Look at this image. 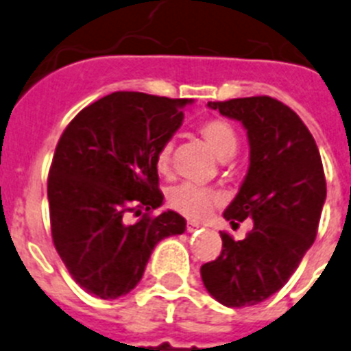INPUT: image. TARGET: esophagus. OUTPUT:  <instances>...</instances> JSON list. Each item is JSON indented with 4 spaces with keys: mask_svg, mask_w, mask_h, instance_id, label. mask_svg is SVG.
I'll return each mask as SVG.
<instances>
[{
    "mask_svg": "<svg viewBox=\"0 0 351 351\" xmlns=\"http://www.w3.org/2000/svg\"><path fill=\"white\" fill-rule=\"evenodd\" d=\"M198 228H199L198 223H194V221H189V223H187V232H194V230H198Z\"/></svg>",
    "mask_w": 351,
    "mask_h": 351,
    "instance_id": "1",
    "label": "esophagus"
}]
</instances>
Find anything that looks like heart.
I'll return each mask as SVG.
<instances>
[{"mask_svg": "<svg viewBox=\"0 0 351 351\" xmlns=\"http://www.w3.org/2000/svg\"><path fill=\"white\" fill-rule=\"evenodd\" d=\"M199 135L207 143L212 153L219 160H230L237 149H239V137L237 132L230 123L223 119H208L199 126ZM171 158H173V143L162 144V148L157 153V169L160 173H169ZM169 205L176 212H180L191 219H202L210 212L214 203L217 202V196L212 191L202 189L196 185L182 184L175 189L169 191Z\"/></svg>", "mask_w": 351, "mask_h": 351, "instance_id": "obj_1", "label": "heart"}]
</instances>
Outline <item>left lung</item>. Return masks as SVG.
Listing matches in <instances>:
<instances>
[{
    "mask_svg": "<svg viewBox=\"0 0 351 351\" xmlns=\"http://www.w3.org/2000/svg\"><path fill=\"white\" fill-rule=\"evenodd\" d=\"M237 119L250 141V169L225 219H252L243 241L221 232L223 250L199 273L208 293L226 307L269 298L291 278L317 234L326 198L316 141L298 114L269 96L208 101Z\"/></svg>",
    "mask_w": 351,
    "mask_h": 351,
    "instance_id": "8db88e82",
    "label": "left lung"
}]
</instances>
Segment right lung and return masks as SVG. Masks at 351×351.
<instances>
[{
    "label": "right lung",
    "instance_id": "add662e5",
    "mask_svg": "<svg viewBox=\"0 0 351 351\" xmlns=\"http://www.w3.org/2000/svg\"><path fill=\"white\" fill-rule=\"evenodd\" d=\"M193 99L112 93L71 121L48 176L53 244L82 289L101 300L130 293L158 241L185 232L164 202L157 153ZM141 215L130 221V214Z\"/></svg>",
    "mask_w": 351,
    "mask_h": 351
}]
</instances>
